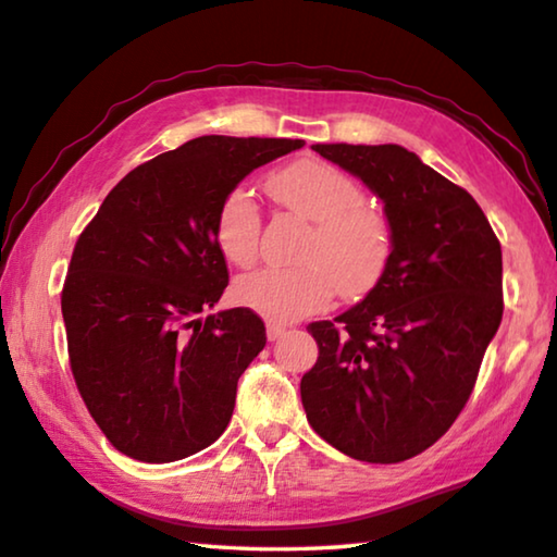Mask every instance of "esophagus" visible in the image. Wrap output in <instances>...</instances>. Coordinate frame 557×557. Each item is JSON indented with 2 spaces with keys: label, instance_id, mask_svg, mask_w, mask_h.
Returning <instances> with one entry per match:
<instances>
[{
  "label": "esophagus",
  "instance_id": "esophagus-1",
  "mask_svg": "<svg viewBox=\"0 0 557 557\" xmlns=\"http://www.w3.org/2000/svg\"><path fill=\"white\" fill-rule=\"evenodd\" d=\"M286 325H281V323H269L267 325V337L271 339V343H273V339H278V337H284L286 335Z\"/></svg>",
  "mask_w": 557,
  "mask_h": 557
}]
</instances>
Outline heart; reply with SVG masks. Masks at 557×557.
I'll list each match as a JSON object with an SVG mask.
<instances>
[{"label": "heart", "instance_id": "heart-1", "mask_svg": "<svg viewBox=\"0 0 557 557\" xmlns=\"http://www.w3.org/2000/svg\"><path fill=\"white\" fill-rule=\"evenodd\" d=\"M278 205L313 222L300 249L304 267L263 269L234 284L242 306L273 323H290L330 306L337 288L362 296L384 276L394 230L382 210L364 202V188L335 165L306 159L269 178ZM214 239L224 259L247 269L259 257L261 212L247 188H232L214 214Z\"/></svg>", "mask_w": 557, "mask_h": 557}]
</instances>
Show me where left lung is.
I'll return each mask as SVG.
<instances>
[{
    "mask_svg": "<svg viewBox=\"0 0 557 557\" xmlns=\"http://www.w3.org/2000/svg\"><path fill=\"white\" fill-rule=\"evenodd\" d=\"M384 200L394 251L362 304L308 333L313 431L355 460L428 450L470 398L504 313L502 244L470 193L398 144H313Z\"/></svg>",
    "mask_w": 557,
    "mask_h": 557,
    "instance_id": "left-lung-1",
    "label": "left lung"
}]
</instances>
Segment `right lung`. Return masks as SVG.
Masks as SVG:
<instances>
[{"label": "right lung", "mask_w": 557, "mask_h": 557, "mask_svg": "<svg viewBox=\"0 0 557 557\" xmlns=\"http://www.w3.org/2000/svg\"><path fill=\"white\" fill-rule=\"evenodd\" d=\"M304 144L198 136L126 173L77 237L61 294L67 357L126 457L183 460L227 428L267 327L249 308L202 318L230 284L214 214L244 175Z\"/></svg>", "instance_id": "add662e5"}]
</instances>
